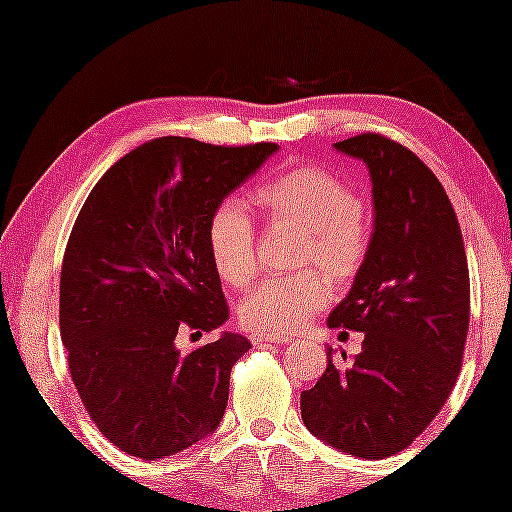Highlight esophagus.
Returning <instances> with one entry per match:
<instances>
[{"mask_svg":"<svg viewBox=\"0 0 512 512\" xmlns=\"http://www.w3.org/2000/svg\"><path fill=\"white\" fill-rule=\"evenodd\" d=\"M249 340L254 342V345H261V342H290L292 338H288V335H281V333H263V331H254L249 335Z\"/></svg>","mask_w":512,"mask_h":512,"instance_id":"1","label":"esophagus"}]
</instances>
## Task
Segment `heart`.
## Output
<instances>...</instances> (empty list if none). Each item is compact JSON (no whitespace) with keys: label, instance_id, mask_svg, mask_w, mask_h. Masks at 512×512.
<instances>
[{"label":"heart","instance_id":"heart-1","mask_svg":"<svg viewBox=\"0 0 512 512\" xmlns=\"http://www.w3.org/2000/svg\"><path fill=\"white\" fill-rule=\"evenodd\" d=\"M272 224L301 231L299 265H320L335 281H349L370 251V224L349 183L315 165H297L251 192ZM208 256L220 279L242 288L256 272V231L245 208L224 201L206 226ZM331 301L324 276L304 270L263 279L240 301V322L263 333H295Z\"/></svg>","mask_w":512,"mask_h":512}]
</instances>
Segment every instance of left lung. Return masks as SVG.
<instances>
[{"mask_svg": "<svg viewBox=\"0 0 512 512\" xmlns=\"http://www.w3.org/2000/svg\"><path fill=\"white\" fill-rule=\"evenodd\" d=\"M370 170V251L329 329L363 331V351L301 392V420L326 445L379 460L406 449L454 390L469 329V272L442 183L381 133L335 142ZM347 333V331H342ZM347 360V354H342Z\"/></svg>", "mask_w": 512, "mask_h": 512, "instance_id": "1", "label": "left lung"}]
</instances>
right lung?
<instances>
[{
    "label": "right lung",
    "instance_id": "right-lung-1",
    "mask_svg": "<svg viewBox=\"0 0 512 512\" xmlns=\"http://www.w3.org/2000/svg\"><path fill=\"white\" fill-rule=\"evenodd\" d=\"M274 152V142L156 138L120 158L81 206L61 267V338L90 420L129 456L179 454L220 426L249 340L224 331L181 354L177 335L229 317L206 226Z\"/></svg>",
    "mask_w": 512,
    "mask_h": 512
}]
</instances>
